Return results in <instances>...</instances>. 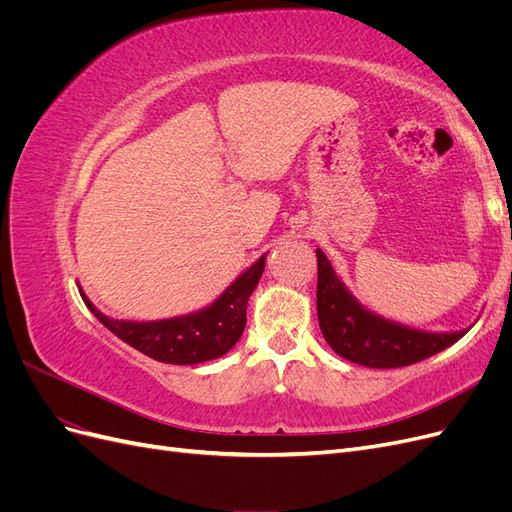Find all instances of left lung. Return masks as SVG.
<instances>
[{"instance_id":"obj_1","label":"left lung","mask_w":512,"mask_h":512,"mask_svg":"<svg viewBox=\"0 0 512 512\" xmlns=\"http://www.w3.org/2000/svg\"><path fill=\"white\" fill-rule=\"evenodd\" d=\"M316 258L320 331L327 344L352 363L374 369L406 367L453 346L468 331L425 333L371 314L348 292L322 250H316Z\"/></svg>"}]
</instances>
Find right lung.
Segmentation results:
<instances>
[{
	"label": "right lung",
	"instance_id": "obj_1",
	"mask_svg": "<svg viewBox=\"0 0 512 512\" xmlns=\"http://www.w3.org/2000/svg\"><path fill=\"white\" fill-rule=\"evenodd\" d=\"M262 256L254 265L232 282L222 297L200 312L153 320V322H132V320H113L104 316L100 309L91 303L83 290L81 297L89 312L94 314L108 331H113L119 339L143 352L160 363L173 365H194L213 361L226 354L239 342L245 329V307L247 299L258 286L262 271H265Z\"/></svg>",
	"mask_w": 512,
	"mask_h": 512
}]
</instances>
